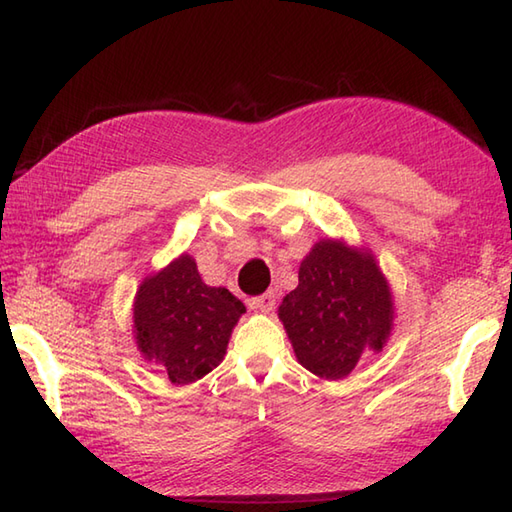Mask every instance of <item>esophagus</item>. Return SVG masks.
Segmentation results:
<instances>
[{"instance_id":"obj_1","label":"esophagus","mask_w":512,"mask_h":512,"mask_svg":"<svg viewBox=\"0 0 512 512\" xmlns=\"http://www.w3.org/2000/svg\"><path fill=\"white\" fill-rule=\"evenodd\" d=\"M275 292L273 290H268V292H264V295H259V297H253L250 299V306H253L255 310H264V312H270L275 308Z\"/></svg>"}]
</instances>
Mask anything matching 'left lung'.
Here are the masks:
<instances>
[{
	"instance_id": "obj_1",
	"label": "left lung",
	"mask_w": 512,
	"mask_h": 512,
	"mask_svg": "<svg viewBox=\"0 0 512 512\" xmlns=\"http://www.w3.org/2000/svg\"><path fill=\"white\" fill-rule=\"evenodd\" d=\"M299 363L319 378H343L365 350H383L391 292L369 253L325 239L299 268V286L279 306Z\"/></svg>"
}]
</instances>
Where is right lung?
Wrapping results in <instances>:
<instances>
[{
  "label": "right lung",
  "instance_id": "add662e5",
  "mask_svg": "<svg viewBox=\"0 0 512 512\" xmlns=\"http://www.w3.org/2000/svg\"><path fill=\"white\" fill-rule=\"evenodd\" d=\"M246 312L226 288L206 286L189 255L145 279L134 303L140 352L171 383L189 385L224 361L228 336Z\"/></svg>",
  "mask_w": 512,
  "mask_h": 512
}]
</instances>
